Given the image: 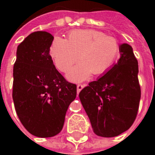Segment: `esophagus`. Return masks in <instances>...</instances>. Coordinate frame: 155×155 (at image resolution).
Returning a JSON list of instances; mask_svg holds the SVG:
<instances>
[{
	"label": "esophagus",
	"instance_id": "34e87169",
	"mask_svg": "<svg viewBox=\"0 0 155 155\" xmlns=\"http://www.w3.org/2000/svg\"><path fill=\"white\" fill-rule=\"evenodd\" d=\"M84 86H85V84H80L77 85V92L78 93H79V92H80V91H81V90L84 88Z\"/></svg>",
	"mask_w": 155,
	"mask_h": 155
}]
</instances>
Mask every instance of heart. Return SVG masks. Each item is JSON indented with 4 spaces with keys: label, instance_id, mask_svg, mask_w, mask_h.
<instances>
[{
    "label": "heart",
    "instance_id": "1",
    "mask_svg": "<svg viewBox=\"0 0 155 155\" xmlns=\"http://www.w3.org/2000/svg\"><path fill=\"white\" fill-rule=\"evenodd\" d=\"M50 54L58 70L67 72L80 58L81 60L68 73L71 81L86 80L92 72L101 75L112 67L119 54L117 41L95 30H71L66 40L55 38Z\"/></svg>",
    "mask_w": 155,
    "mask_h": 155
}]
</instances>
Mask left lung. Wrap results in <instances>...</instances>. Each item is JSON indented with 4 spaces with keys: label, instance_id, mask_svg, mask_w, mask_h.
Masks as SVG:
<instances>
[{
    "label": "left lung",
    "instance_id": "left-lung-1",
    "mask_svg": "<svg viewBox=\"0 0 155 155\" xmlns=\"http://www.w3.org/2000/svg\"><path fill=\"white\" fill-rule=\"evenodd\" d=\"M119 51L117 63L79 94L93 132L100 137H116L129 130L139 107L137 58L127 43L120 44Z\"/></svg>",
    "mask_w": 155,
    "mask_h": 155
}]
</instances>
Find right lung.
Segmentation results:
<instances>
[{"instance_id":"obj_1","label":"right lung","mask_w":155,"mask_h":155,"mask_svg":"<svg viewBox=\"0 0 155 155\" xmlns=\"http://www.w3.org/2000/svg\"><path fill=\"white\" fill-rule=\"evenodd\" d=\"M54 37L37 31L17 49L13 65V100L23 126L38 137L60 133L70 104L76 97V85L58 72L50 55Z\"/></svg>"}]
</instances>
